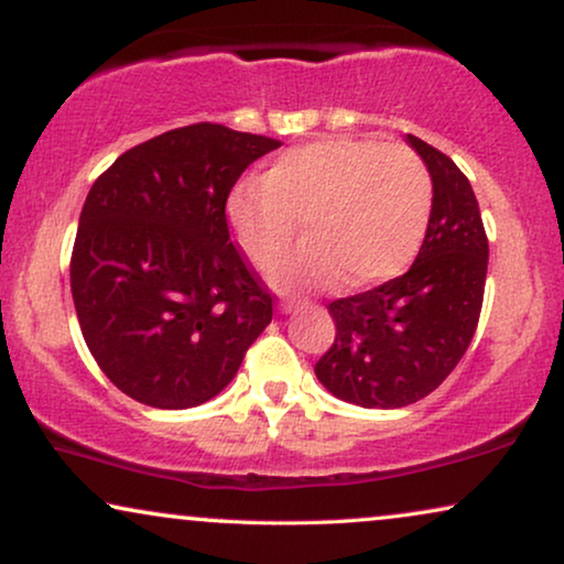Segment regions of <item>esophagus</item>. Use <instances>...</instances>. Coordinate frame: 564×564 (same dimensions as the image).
<instances>
[{"label": "esophagus", "mask_w": 564, "mask_h": 564, "mask_svg": "<svg viewBox=\"0 0 564 564\" xmlns=\"http://www.w3.org/2000/svg\"><path fill=\"white\" fill-rule=\"evenodd\" d=\"M310 302H306V299H302V296H283L281 299V312H296L299 306H306Z\"/></svg>", "instance_id": "esophagus-1"}]
</instances>
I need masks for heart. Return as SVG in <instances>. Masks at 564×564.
I'll use <instances>...</instances> for the list:
<instances>
[{"label":"heart","instance_id":"b5f03b06","mask_svg":"<svg viewBox=\"0 0 564 564\" xmlns=\"http://www.w3.org/2000/svg\"><path fill=\"white\" fill-rule=\"evenodd\" d=\"M433 175L408 144L333 137L275 156L237 185L227 216L254 268L270 270L306 219L312 239L275 270L281 286L348 273L352 286L387 281L415 258L433 216Z\"/></svg>","mask_w":564,"mask_h":564}]
</instances>
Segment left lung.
Instances as JSON below:
<instances>
[{
	"label": "left lung",
	"instance_id": "obj_1",
	"mask_svg": "<svg viewBox=\"0 0 564 564\" xmlns=\"http://www.w3.org/2000/svg\"><path fill=\"white\" fill-rule=\"evenodd\" d=\"M433 175V216L408 273L327 304L335 340L314 373L335 397L394 410L444 384L475 337L487 235L469 180L452 156L408 137Z\"/></svg>",
	"mask_w": 564,
	"mask_h": 564
}]
</instances>
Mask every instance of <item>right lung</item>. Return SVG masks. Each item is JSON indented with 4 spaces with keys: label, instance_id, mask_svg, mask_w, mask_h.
I'll list each match as a JSON object with an SVG mask.
<instances>
[{
    "label": "right lung",
    "instance_id": "obj_1",
    "mask_svg": "<svg viewBox=\"0 0 564 564\" xmlns=\"http://www.w3.org/2000/svg\"><path fill=\"white\" fill-rule=\"evenodd\" d=\"M281 141L193 123L129 149L95 180L69 262L85 343L105 377L160 410L204 404L273 319L231 242L227 198Z\"/></svg>",
    "mask_w": 564,
    "mask_h": 564
}]
</instances>
